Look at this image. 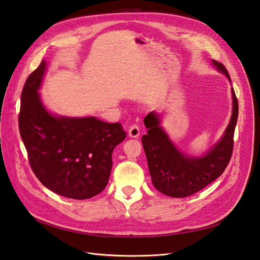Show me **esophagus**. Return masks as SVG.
Masks as SVG:
<instances>
[{
    "label": "esophagus",
    "instance_id": "34e87169",
    "mask_svg": "<svg viewBox=\"0 0 260 260\" xmlns=\"http://www.w3.org/2000/svg\"><path fill=\"white\" fill-rule=\"evenodd\" d=\"M128 136L129 138H139L140 136V128L138 127V125H131V127L129 128V131H128Z\"/></svg>",
    "mask_w": 260,
    "mask_h": 260
}]
</instances>
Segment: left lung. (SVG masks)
<instances>
[{
  "label": "left lung",
  "mask_w": 260,
  "mask_h": 260,
  "mask_svg": "<svg viewBox=\"0 0 260 260\" xmlns=\"http://www.w3.org/2000/svg\"><path fill=\"white\" fill-rule=\"evenodd\" d=\"M211 64L231 83L225 67L212 59ZM232 114L222 136L207 151L199 156L187 154L177 147L161 125L157 112L144 118L147 133L142 137L149 175L157 191L170 198H186L210 184L222 175L230 161L234 129L239 116V104L233 88Z\"/></svg>",
  "instance_id": "8db88e82"
}]
</instances>
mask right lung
I'll use <instances>...</instances> for the list:
<instances>
[{
    "mask_svg": "<svg viewBox=\"0 0 260 260\" xmlns=\"http://www.w3.org/2000/svg\"><path fill=\"white\" fill-rule=\"evenodd\" d=\"M48 64L43 59L23 85L19 132L30 166L40 182L58 195L88 200L106 187L115 147L125 139L120 123L94 116L52 113L39 90Z\"/></svg>",
    "mask_w": 260,
    "mask_h": 260,
    "instance_id": "add662e5",
    "label": "right lung"
}]
</instances>
